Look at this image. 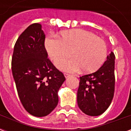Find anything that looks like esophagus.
<instances>
[{"label": "esophagus", "mask_w": 131, "mask_h": 131, "mask_svg": "<svg viewBox=\"0 0 131 131\" xmlns=\"http://www.w3.org/2000/svg\"><path fill=\"white\" fill-rule=\"evenodd\" d=\"M70 76H71V75H70V74H67V73H65V74H64V77H65L66 79H67V78L70 77Z\"/></svg>", "instance_id": "esophagus-1"}]
</instances>
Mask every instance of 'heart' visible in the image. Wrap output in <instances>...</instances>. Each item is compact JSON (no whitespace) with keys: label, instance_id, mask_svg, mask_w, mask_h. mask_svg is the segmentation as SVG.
<instances>
[{"label":"heart","instance_id":"obj_1","mask_svg":"<svg viewBox=\"0 0 131 131\" xmlns=\"http://www.w3.org/2000/svg\"><path fill=\"white\" fill-rule=\"evenodd\" d=\"M60 36H49L45 41L46 50L53 61L73 55V58L56 62L60 69L74 71L82 68L83 71L91 73L104 64L107 53L106 43L93 33L75 29L62 31Z\"/></svg>","mask_w":131,"mask_h":131}]
</instances>
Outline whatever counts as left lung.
I'll use <instances>...</instances> for the list:
<instances>
[{"mask_svg": "<svg viewBox=\"0 0 131 131\" xmlns=\"http://www.w3.org/2000/svg\"><path fill=\"white\" fill-rule=\"evenodd\" d=\"M114 61L115 55L111 52L97 71L80 77L77 102L80 110L85 114L99 116L110 107L115 85Z\"/></svg>", "mask_w": 131, "mask_h": 131, "instance_id": "1", "label": "left lung"}]
</instances>
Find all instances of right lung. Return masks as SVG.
<instances>
[{
    "mask_svg": "<svg viewBox=\"0 0 131 131\" xmlns=\"http://www.w3.org/2000/svg\"><path fill=\"white\" fill-rule=\"evenodd\" d=\"M46 36L41 24L34 23L17 40L12 57V71L19 97L30 114L48 115L58 104V91L64 74L48 58Z\"/></svg>",
    "mask_w": 131,
    "mask_h": 131,
    "instance_id": "1",
    "label": "right lung"
}]
</instances>
